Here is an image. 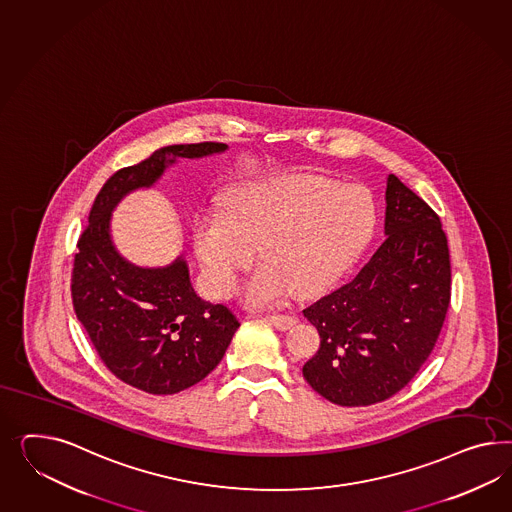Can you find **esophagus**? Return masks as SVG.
I'll list each match as a JSON object with an SVG mask.
<instances>
[{"mask_svg": "<svg viewBox=\"0 0 512 512\" xmlns=\"http://www.w3.org/2000/svg\"><path fill=\"white\" fill-rule=\"evenodd\" d=\"M267 322L275 325L280 331H286L297 323V318L290 316V314H271V316H267Z\"/></svg>", "mask_w": 512, "mask_h": 512, "instance_id": "obj_1", "label": "esophagus"}]
</instances>
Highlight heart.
Listing matches in <instances>:
<instances>
[{"label":"heart","instance_id":"b5f03b06","mask_svg":"<svg viewBox=\"0 0 512 512\" xmlns=\"http://www.w3.org/2000/svg\"><path fill=\"white\" fill-rule=\"evenodd\" d=\"M376 209L368 190L325 177L293 176L230 190L222 217L194 220L192 245L209 290L237 292L239 275L260 250L262 271L250 282V307H269L290 290L312 295L344 275L365 247Z\"/></svg>","mask_w":512,"mask_h":512}]
</instances>
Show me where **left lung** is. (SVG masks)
Wrapping results in <instances>:
<instances>
[{
  "mask_svg": "<svg viewBox=\"0 0 512 512\" xmlns=\"http://www.w3.org/2000/svg\"><path fill=\"white\" fill-rule=\"evenodd\" d=\"M385 202L380 249L348 284L303 310L320 333L303 376L346 408L402 391L434 350L451 303V256L438 215L393 174Z\"/></svg>",
  "mask_w": 512,
  "mask_h": 512,
  "instance_id": "1",
  "label": "left lung"
}]
</instances>
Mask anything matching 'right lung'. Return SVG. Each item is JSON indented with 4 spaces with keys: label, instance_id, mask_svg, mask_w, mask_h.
<instances>
[{
    "label": "right lung",
    "instance_id": "obj_1",
    "mask_svg": "<svg viewBox=\"0 0 512 512\" xmlns=\"http://www.w3.org/2000/svg\"><path fill=\"white\" fill-rule=\"evenodd\" d=\"M226 144L202 142L157 149L146 161L117 170L97 194L78 237L71 295L106 368L149 395H176L219 365L239 322L224 305L200 299L183 258L161 269L123 260L110 239V213L134 189L151 187L164 168L220 153Z\"/></svg>",
    "mask_w": 512,
    "mask_h": 512
}]
</instances>
